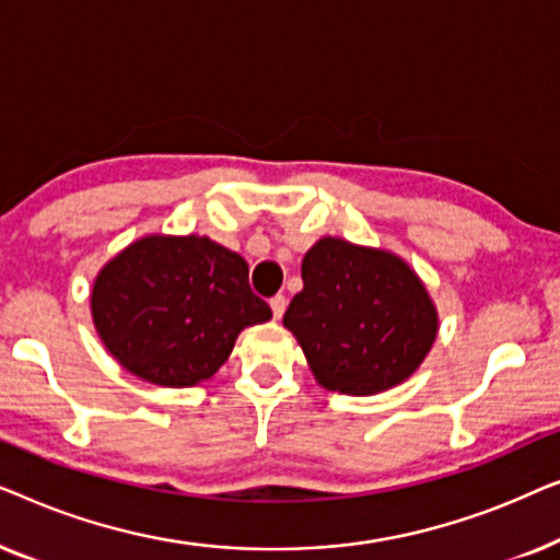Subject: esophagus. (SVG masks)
<instances>
[{
	"instance_id": "1",
	"label": "esophagus",
	"mask_w": 560,
	"mask_h": 560,
	"mask_svg": "<svg viewBox=\"0 0 560 560\" xmlns=\"http://www.w3.org/2000/svg\"><path fill=\"white\" fill-rule=\"evenodd\" d=\"M285 305H288L285 295H275V298H270V308H272V316H275V318H282V313H285Z\"/></svg>"
}]
</instances>
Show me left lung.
I'll list each match as a JSON object with an SVG mask.
<instances>
[{
    "mask_svg": "<svg viewBox=\"0 0 560 560\" xmlns=\"http://www.w3.org/2000/svg\"><path fill=\"white\" fill-rule=\"evenodd\" d=\"M288 331L326 389L377 395L400 385L433 347L439 318L416 272L389 252L320 240L303 257Z\"/></svg>",
    "mask_w": 560,
    "mask_h": 560,
    "instance_id": "left-lung-1",
    "label": "left lung"
}]
</instances>
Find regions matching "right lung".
Returning <instances> with one entry per match:
<instances>
[{
    "mask_svg": "<svg viewBox=\"0 0 560 560\" xmlns=\"http://www.w3.org/2000/svg\"><path fill=\"white\" fill-rule=\"evenodd\" d=\"M91 313L117 362L163 387L209 380L242 328L272 318L249 267L206 236H144L98 272Z\"/></svg>",
    "mask_w": 560,
    "mask_h": 560,
    "instance_id": "obj_1",
    "label": "right lung"
}]
</instances>
